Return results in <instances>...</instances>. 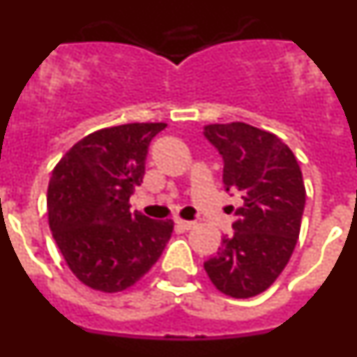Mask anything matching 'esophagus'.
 Wrapping results in <instances>:
<instances>
[{
	"label": "esophagus",
	"instance_id": "34e87169",
	"mask_svg": "<svg viewBox=\"0 0 357 357\" xmlns=\"http://www.w3.org/2000/svg\"><path fill=\"white\" fill-rule=\"evenodd\" d=\"M175 223H176V227L182 230H189L195 227V222H185V220H175Z\"/></svg>",
	"mask_w": 357,
	"mask_h": 357
}]
</instances>
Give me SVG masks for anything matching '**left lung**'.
Wrapping results in <instances>:
<instances>
[{"label":"left lung","mask_w":357,"mask_h":357,"mask_svg":"<svg viewBox=\"0 0 357 357\" xmlns=\"http://www.w3.org/2000/svg\"><path fill=\"white\" fill-rule=\"evenodd\" d=\"M223 157L225 191L241 193L234 234L204 263L218 291L250 298L275 282L301 234L305 188L288 144L272 132L247 123H213L204 128Z\"/></svg>","instance_id":"8db88e82"}]
</instances>
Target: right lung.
<instances>
[{"label": "right lung", "instance_id": "1", "mask_svg": "<svg viewBox=\"0 0 357 357\" xmlns=\"http://www.w3.org/2000/svg\"><path fill=\"white\" fill-rule=\"evenodd\" d=\"M166 123L100 128L73 144L48 184V222L73 275L87 288L118 293L146 275L172 238V220L130 213L150 141Z\"/></svg>", "mask_w": 357, "mask_h": 357}]
</instances>
